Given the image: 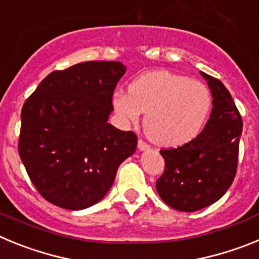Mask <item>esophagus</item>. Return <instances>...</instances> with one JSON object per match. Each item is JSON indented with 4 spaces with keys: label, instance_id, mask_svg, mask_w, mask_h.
Returning a JSON list of instances; mask_svg holds the SVG:
<instances>
[{
    "label": "esophagus",
    "instance_id": "obj_1",
    "mask_svg": "<svg viewBox=\"0 0 259 259\" xmlns=\"http://www.w3.org/2000/svg\"><path fill=\"white\" fill-rule=\"evenodd\" d=\"M137 148H139V150H141V152H144V150H149V148L150 146L148 145V144L145 143V141L144 140H139L137 141Z\"/></svg>",
    "mask_w": 259,
    "mask_h": 259
}]
</instances>
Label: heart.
<instances>
[{
  "instance_id": "obj_1",
  "label": "heart",
  "mask_w": 259,
  "mask_h": 259,
  "mask_svg": "<svg viewBox=\"0 0 259 259\" xmlns=\"http://www.w3.org/2000/svg\"><path fill=\"white\" fill-rule=\"evenodd\" d=\"M128 91H116L111 97L120 124H136L145 113L146 135L162 146H180L193 140L211 109V93L205 84L171 71L141 75Z\"/></svg>"
}]
</instances>
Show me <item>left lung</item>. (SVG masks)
Masks as SVG:
<instances>
[{
	"instance_id": "obj_1",
	"label": "left lung",
	"mask_w": 259,
	"mask_h": 259,
	"mask_svg": "<svg viewBox=\"0 0 259 259\" xmlns=\"http://www.w3.org/2000/svg\"><path fill=\"white\" fill-rule=\"evenodd\" d=\"M212 96L206 125L196 139L162 149L164 171L157 180L159 197L179 211H197L217 202L232 184L237 170L242 120L232 96L221 80L201 71Z\"/></svg>"
}]
</instances>
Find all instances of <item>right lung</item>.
<instances>
[{
  "label": "right lung",
  "instance_id": "right-lung-1",
  "mask_svg": "<svg viewBox=\"0 0 259 259\" xmlns=\"http://www.w3.org/2000/svg\"><path fill=\"white\" fill-rule=\"evenodd\" d=\"M122 62L53 71L22 107L19 150L32 184L50 203L81 210L104 198L137 136L107 123Z\"/></svg>",
  "mask_w": 259,
  "mask_h": 259
}]
</instances>
